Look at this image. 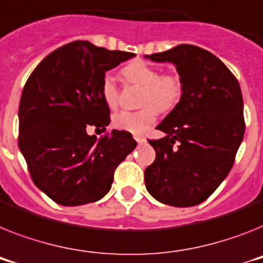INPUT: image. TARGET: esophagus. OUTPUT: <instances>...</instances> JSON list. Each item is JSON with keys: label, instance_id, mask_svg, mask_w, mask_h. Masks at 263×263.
<instances>
[{"label": "esophagus", "instance_id": "obj_1", "mask_svg": "<svg viewBox=\"0 0 263 263\" xmlns=\"http://www.w3.org/2000/svg\"><path fill=\"white\" fill-rule=\"evenodd\" d=\"M134 139H135L138 143H144L145 142V138L144 136H140V135H134Z\"/></svg>", "mask_w": 263, "mask_h": 263}]
</instances>
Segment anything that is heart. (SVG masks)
I'll return each instance as SVG.
<instances>
[{
  "mask_svg": "<svg viewBox=\"0 0 263 263\" xmlns=\"http://www.w3.org/2000/svg\"><path fill=\"white\" fill-rule=\"evenodd\" d=\"M121 74L125 81L142 87L138 111H121L114 115L112 125L120 131L143 134L155 123L159 112L173 111L179 104L183 95V81L175 72L160 73L158 67L143 60L127 64ZM101 98L109 108L118 107L119 90L115 79L109 73L103 76L100 85Z\"/></svg>",
  "mask_w": 263,
  "mask_h": 263,
  "instance_id": "heart-1",
  "label": "heart"
}]
</instances>
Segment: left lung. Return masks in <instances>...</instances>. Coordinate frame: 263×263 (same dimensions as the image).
<instances>
[{
  "label": "left lung",
  "instance_id": "left-lung-1",
  "mask_svg": "<svg viewBox=\"0 0 263 263\" xmlns=\"http://www.w3.org/2000/svg\"><path fill=\"white\" fill-rule=\"evenodd\" d=\"M145 57L175 64L183 81L179 104L156 127L165 136L148 140L156 158L144 171L145 187L164 204L196 206L229 175L243 139L239 83L199 46L182 44Z\"/></svg>",
  "mask_w": 263,
  "mask_h": 263
}]
</instances>
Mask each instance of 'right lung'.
<instances>
[{
    "instance_id": "add662e5",
    "label": "right lung",
    "mask_w": 263,
    "mask_h": 263,
    "mask_svg": "<svg viewBox=\"0 0 263 263\" xmlns=\"http://www.w3.org/2000/svg\"><path fill=\"white\" fill-rule=\"evenodd\" d=\"M135 54L72 41L53 50L24 85L18 108V147L30 178L50 199L81 206L109 191L115 170L135 149L127 131H105L109 107L101 98L105 72ZM95 129V131H96Z\"/></svg>"
}]
</instances>
